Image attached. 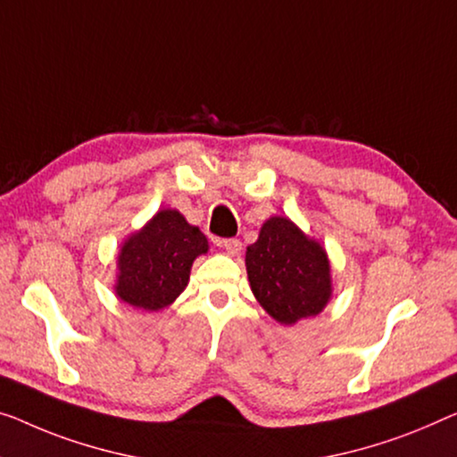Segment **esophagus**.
<instances>
[{
    "label": "esophagus",
    "mask_w": 457,
    "mask_h": 457,
    "mask_svg": "<svg viewBox=\"0 0 457 457\" xmlns=\"http://www.w3.org/2000/svg\"><path fill=\"white\" fill-rule=\"evenodd\" d=\"M221 246L226 248L229 256H237V254H240V250H242V242L236 240V237H229V240L221 242Z\"/></svg>",
    "instance_id": "esophagus-1"
}]
</instances>
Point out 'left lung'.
<instances>
[{"label":"left lung","mask_w":457,"mask_h":457,"mask_svg":"<svg viewBox=\"0 0 457 457\" xmlns=\"http://www.w3.org/2000/svg\"><path fill=\"white\" fill-rule=\"evenodd\" d=\"M246 272L256 302L283 326L318 316L335 291L328 252L283 215L269 217L246 248Z\"/></svg>","instance_id":"left-lung-1"}]
</instances>
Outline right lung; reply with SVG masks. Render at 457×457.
Wrapping results in <instances>:
<instances>
[{
	"label": "right lung",
	"instance_id": "add662e5",
	"mask_svg": "<svg viewBox=\"0 0 457 457\" xmlns=\"http://www.w3.org/2000/svg\"><path fill=\"white\" fill-rule=\"evenodd\" d=\"M209 242L179 209H160L120 244L114 294L137 310L158 312L187 289L190 269Z\"/></svg>",
	"mask_w": 457,
	"mask_h": 457
}]
</instances>
